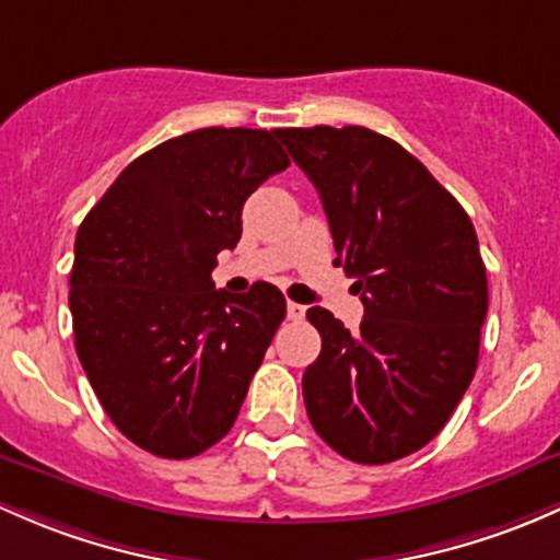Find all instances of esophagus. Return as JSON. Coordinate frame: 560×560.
<instances>
[{"label": "esophagus", "mask_w": 560, "mask_h": 560, "mask_svg": "<svg viewBox=\"0 0 560 560\" xmlns=\"http://www.w3.org/2000/svg\"><path fill=\"white\" fill-rule=\"evenodd\" d=\"M287 316H290L292 322H298V319H303L305 316V305H300V303H287Z\"/></svg>", "instance_id": "1"}]
</instances>
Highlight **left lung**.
<instances>
[{"label": "left lung", "instance_id": "1", "mask_svg": "<svg viewBox=\"0 0 560 560\" xmlns=\"http://www.w3.org/2000/svg\"><path fill=\"white\" fill-rule=\"evenodd\" d=\"M276 137L314 182L335 265L364 305L354 335L308 308L322 351L303 373L305 410L340 456L397 462L445 427L478 368L488 279L472 220L421 161L370 128Z\"/></svg>", "mask_w": 560, "mask_h": 560}]
</instances>
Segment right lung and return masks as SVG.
Listing matches in <instances>:
<instances>
[{
	"instance_id": "right-lung-1",
	"label": "right lung",
	"mask_w": 560,
	"mask_h": 560,
	"mask_svg": "<svg viewBox=\"0 0 560 560\" xmlns=\"http://www.w3.org/2000/svg\"><path fill=\"white\" fill-rule=\"evenodd\" d=\"M290 158L273 131L201 128L128 163L74 241L69 311L107 416L139 448L190 458L231 432L287 314L273 284L214 290L241 209Z\"/></svg>"
}]
</instances>
